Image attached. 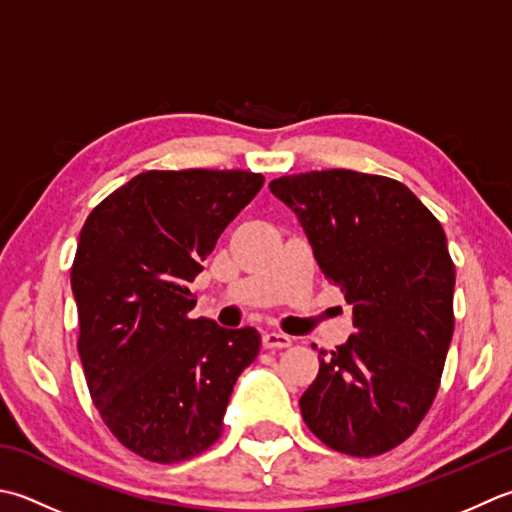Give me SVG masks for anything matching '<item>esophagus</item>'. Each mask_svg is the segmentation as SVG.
<instances>
[{"label":"esophagus","instance_id":"34e87169","mask_svg":"<svg viewBox=\"0 0 512 512\" xmlns=\"http://www.w3.org/2000/svg\"><path fill=\"white\" fill-rule=\"evenodd\" d=\"M262 344H264V348H288L290 344H293V339L284 333H264Z\"/></svg>","mask_w":512,"mask_h":512}]
</instances>
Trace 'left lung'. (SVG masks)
I'll return each instance as SVG.
<instances>
[{"label": "left lung", "instance_id": "obj_1", "mask_svg": "<svg viewBox=\"0 0 512 512\" xmlns=\"http://www.w3.org/2000/svg\"><path fill=\"white\" fill-rule=\"evenodd\" d=\"M293 210L355 333L326 355L299 399L326 446L375 457L413 435L437 395L453 339L455 266L435 215L402 184L357 170L270 182Z\"/></svg>", "mask_w": 512, "mask_h": 512}]
</instances>
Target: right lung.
<instances>
[{"mask_svg": "<svg viewBox=\"0 0 512 512\" xmlns=\"http://www.w3.org/2000/svg\"><path fill=\"white\" fill-rule=\"evenodd\" d=\"M262 186L248 170H148L79 233L70 288L90 397L110 433L150 462L213 446L237 377L259 355L255 328L190 319L188 284Z\"/></svg>", "mask_w": 512, "mask_h": 512, "instance_id": "1", "label": "right lung"}]
</instances>
